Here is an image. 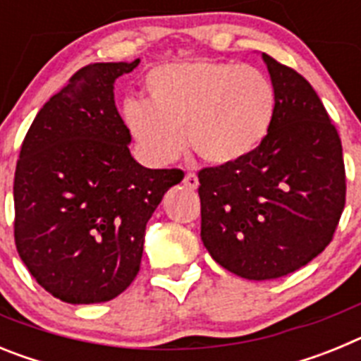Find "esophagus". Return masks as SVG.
<instances>
[{
  "label": "esophagus",
  "instance_id": "esophagus-1",
  "mask_svg": "<svg viewBox=\"0 0 361 361\" xmlns=\"http://www.w3.org/2000/svg\"><path fill=\"white\" fill-rule=\"evenodd\" d=\"M184 186L190 188V190H195L197 186H199V177H197L195 173H186V177H184Z\"/></svg>",
  "mask_w": 361,
  "mask_h": 361
}]
</instances>
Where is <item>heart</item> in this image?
Instances as JSON below:
<instances>
[{"label": "heart", "instance_id": "1", "mask_svg": "<svg viewBox=\"0 0 361 361\" xmlns=\"http://www.w3.org/2000/svg\"><path fill=\"white\" fill-rule=\"evenodd\" d=\"M145 92L148 101L124 103V123L152 164L183 153L184 130L206 162H238L266 141L275 123V85L250 65L220 59L162 65L146 75Z\"/></svg>", "mask_w": 361, "mask_h": 361}]
</instances>
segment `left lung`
<instances>
[{
    "label": "left lung",
    "instance_id": "left-lung-1",
    "mask_svg": "<svg viewBox=\"0 0 361 361\" xmlns=\"http://www.w3.org/2000/svg\"><path fill=\"white\" fill-rule=\"evenodd\" d=\"M276 88L266 141L199 171L200 237L216 264L247 280L304 267L331 244L345 208L342 141L307 79L262 54Z\"/></svg>",
    "mask_w": 361,
    "mask_h": 361
}]
</instances>
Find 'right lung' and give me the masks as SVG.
I'll return each instance as SVG.
<instances>
[{
  "instance_id": "add662e5",
  "label": "right lung",
  "mask_w": 361,
  "mask_h": 361,
  "mask_svg": "<svg viewBox=\"0 0 361 361\" xmlns=\"http://www.w3.org/2000/svg\"><path fill=\"white\" fill-rule=\"evenodd\" d=\"M139 65L92 63L43 104L19 152L14 240L30 275L68 304L116 298L139 273L146 222L184 171L130 153L114 82Z\"/></svg>"
}]
</instances>
